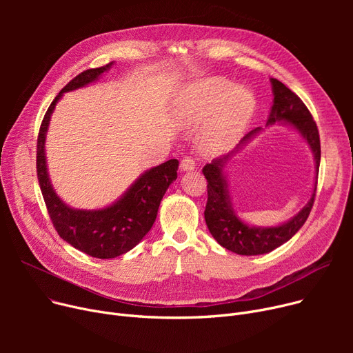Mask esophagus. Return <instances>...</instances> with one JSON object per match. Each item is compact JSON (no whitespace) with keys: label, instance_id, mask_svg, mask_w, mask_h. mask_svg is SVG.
<instances>
[{"label":"esophagus","instance_id":"1","mask_svg":"<svg viewBox=\"0 0 353 353\" xmlns=\"http://www.w3.org/2000/svg\"><path fill=\"white\" fill-rule=\"evenodd\" d=\"M180 167H181V170H184V172L193 170L194 167H196V161H194L193 157L186 156V157H183V160H181V163H180Z\"/></svg>","mask_w":353,"mask_h":353}]
</instances>
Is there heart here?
I'll return each instance as SVG.
<instances>
[{
    "label": "heart",
    "mask_w": 353,
    "mask_h": 353,
    "mask_svg": "<svg viewBox=\"0 0 353 353\" xmlns=\"http://www.w3.org/2000/svg\"><path fill=\"white\" fill-rule=\"evenodd\" d=\"M256 100L250 91L234 88L223 79L203 80L184 92L180 101L181 120L199 125L208 121L201 133V145L209 153L230 147L253 117Z\"/></svg>",
    "instance_id": "b5f03b06"
}]
</instances>
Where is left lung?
Listing matches in <instances>:
<instances>
[{
    "instance_id": "1",
    "label": "left lung",
    "mask_w": 353,
    "mask_h": 353,
    "mask_svg": "<svg viewBox=\"0 0 353 353\" xmlns=\"http://www.w3.org/2000/svg\"><path fill=\"white\" fill-rule=\"evenodd\" d=\"M270 83L274 99L266 125H272L277 121H286L298 130L313 152L314 163H316V180H314L313 193L307 205L289 221L274 228H254L240 220L232 208L225 177V165L229 159L239 152V148H242V144L248 143L262 128L257 127L252 130L250 133L240 140L239 145L232 153L214 159L212 163L203 167V174L208 180V203L205 210L206 225L220 246L245 256L269 253L286 243L289 239L298 233L312 210L318 188V173L321 164V140L318 125L305 103L290 88L276 79H270Z\"/></svg>"
}]
</instances>
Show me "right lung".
<instances>
[{
  "label": "right lung",
  "instance_id": "add662e5",
  "mask_svg": "<svg viewBox=\"0 0 353 353\" xmlns=\"http://www.w3.org/2000/svg\"><path fill=\"white\" fill-rule=\"evenodd\" d=\"M113 63L90 68L74 77L50 104L37 140V177L54 229L72 248L97 259H113L132 250L152 229L160 201L177 179L179 161L172 159L141 174L116 203L99 210L68 208L55 194L47 173L46 134L55 104L67 91L96 81Z\"/></svg>",
  "mask_w": 353,
  "mask_h": 353
}]
</instances>
